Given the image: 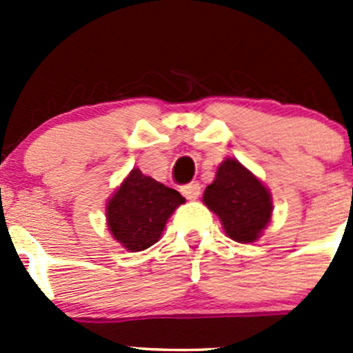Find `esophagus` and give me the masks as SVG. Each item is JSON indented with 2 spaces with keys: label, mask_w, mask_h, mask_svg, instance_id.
<instances>
[{
  "label": "esophagus",
  "mask_w": 353,
  "mask_h": 353,
  "mask_svg": "<svg viewBox=\"0 0 353 353\" xmlns=\"http://www.w3.org/2000/svg\"><path fill=\"white\" fill-rule=\"evenodd\" d=\"M182 194L185 196L187 199H191V201H194V199H198L199 194H201V185H199L198 182L187 183V185L182 187Z\"/></svg>",
  "instance_id": "34e87169"
}]
</instances>
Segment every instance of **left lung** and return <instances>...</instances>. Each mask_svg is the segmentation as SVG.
I'll use <instances>...</instances> for the list:
<instances>
[{
  "label": "left lung",
  "mask_w": 353,
  "mask_h": 353,
  "mask_svg": "<svg viewBox=\"0 0 353 353\" xmlns=\"http://www.w3.org/2000/svg\"><path fill=\"white\" fill-rule=\"evenodd\" d=\"M203 203L219 217L226 235L240 244L260 239L272 217L269 189L236 159L221 162L205 189Z\"/></svg>",
  "instance_id": "obj_1"
}]
</instances>
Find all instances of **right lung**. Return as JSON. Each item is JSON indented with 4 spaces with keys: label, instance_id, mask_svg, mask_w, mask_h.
I'll list each match as a JSON object with an SVG mask.
<instances>
[{
    "label": "right lung",
    "instance_id": "add662e5",
    "mask_svg": "<svg viewBox=\"0 0 353 353\" xmlns=\"http://www.w3.org/2000/svg\"><path fill=\"white\" fill-rule=\"evenodd\" d=\"M185 201L179 191L136 168L108 203V228L127 251L138 252L159 242L168 219Z\"/></svg>",
    "mask_w": 353,
    "mask_h": 353
}]
</instances>
